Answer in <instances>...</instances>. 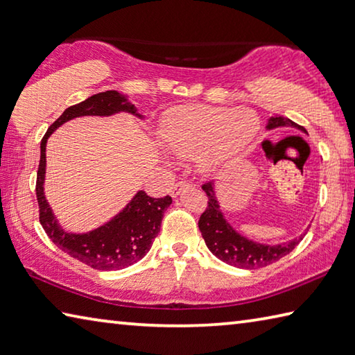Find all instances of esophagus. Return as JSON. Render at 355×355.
<instances>
[{
    "label": "esophagus",
    "instance_id": "1",
    "mask_svg": "<svg viewBox=\"0 0 355 355\" xmlns=\"http://www.w3.org/2000/svg\"><path fill=\"white\" fill-rule=\"evenodd\" d=\"M190 185H191V182H189V180H179L176 185H173L171 195L173 196H178L179 193H180V190H184V189H187V187H190Z\"/></svg>",
    "mask_w": 355,
    "mask_h": 355
}]
</instances>
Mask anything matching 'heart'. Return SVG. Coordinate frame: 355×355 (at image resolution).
Segmentation results:
<instances>
[{
  "mask_svg": "<svg viewBox=\"0 0 355 355\" xmlns=\"http://www.w3.org/2000/svg\"><path fill=\"white\" fill-rule=\"evenodd\" d=\"M259 130L252 111L191 105L171 111L160 126L166 150L180 157L198 155V166L215 173L239 155Z\"/></svg>",
  "mask_w": 355,
  "mask_h": 355,
  "instance_id": "heart-1",
  "label": "heart"
}]
</instances>
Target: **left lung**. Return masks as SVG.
I'll return each instance as SVG.
<instances>
[{
    "label": "left lung",
    "instance_id": "8db88e82",
    "mask_svg": "<svg viewBox=\"0 0 355 355\" xmlns=\"http://www.w3.org/2000/svg\"><path fill=\"white\" fill-rule=\"evenodd\" d=\"M279 126H291V128H297L307 135V131L303 126H300L295 122H292L291 119L282 116L270 117L266 128L275 130L279 128ZM202 190L207 193L209 200H207L205 211L199 218V230L202 233V238L207 247H209V250L216 258L224 261L225 264L247 270L261 269V267L277 263L278 259H282L287 253H291L304 236L302 235L292 241H287V243L275 245L259 244L252 239H247L245 236L239 235L227 223L215 195V185L211 182H205L202 185Z\"/></svg>",
    "mask_w": 355,
    "mask_h": 355
}]
</instances>
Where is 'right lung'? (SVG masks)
<instances>
[{
    "instance_id": "add662e5",
    "label": "right lung",
    "mask_w": 355,
    "mask_h": 355,
    "mask_svg": "<svg viewBox=\"0 0 355 355\" xmlns=\"http://www.w3.org/2000/svg\"><path fill=\"white\" fill-rule=\"evenodd\" d=\"M131 112L137 117V110L125 96L117 91H105L72 105L53 122L42 139V155L37 171V200L40 209V224L46 235L69 257L97 270H120L136 264L150 252L153 241L157 236L164 211L171 204V198H151L145 191H137L125 209L108 223L88 233H68L58 225L55 216L44 198L46 173V142L60 125L82 116H111L116 112Z\"/></svg>"
}]
</instances>
